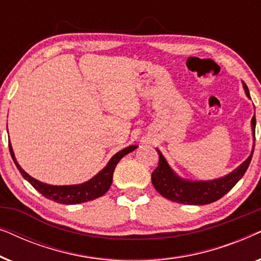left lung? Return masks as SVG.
<instances>
[{
	"label": "left lung",
	"instance_id": "1",
	"mask_svg": "<svg viewBox=\"0 0 261 261\" xmlns=\"http://www.w3.org/2000/svg\"><path fill=\"white\" fill-rule=\"evenodd\" d=\"M246 95L251 98L247 85L244 83ZM253 135L255 140V115L252 119ZM159 163L155 170L152 172V183L155 190L164 197L170 201L181 203V204H194L203 205L209 204L223 197L228 191L231 190L235 184L241 179L246 171H247L249 163L252 160L253 151L251 155L228 176L215 180L208 181H191L184 180L177 177L170 169L162 152L158 149Z\"/></svg>",
	"mask_w": 261,
	"mask_h": 261
}]
</instances>
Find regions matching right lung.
I'll return each mask as SVG.
<instances>
[{
    "label": "right lung",
    "instance_id": "obj_1",
    "mask_svg": "<svg viewBox=\"0 0 261 261\" xmlns=\"http://www.w3.org/2000/svg\"><path fill=\"white\" fill-rule=\"evenodd\" d=\"M138 146H129V147L122 149V151L117 152L115 155L110 159L105 169L101 172L90 179L87 183L80 184V185H66V187H56V185H48L39 181L34 178H32L30 174H27L24 171L21 169L19 164H17L15 156H14L12 145L9 141V151L10 155L15 163L17 170L22 174L24 179L30 181L35 190H38L42 196L46 198L52 199L57 203H62V204H78V203H84L88 201H92V199L101 197L109 190L110 185L113 181V173L114 170L117 165V163L123 158L124 155L134 151Z\"/></svg>",
    "mask_w": 261,
    "mask_h": 261
}]
</instances>
